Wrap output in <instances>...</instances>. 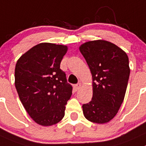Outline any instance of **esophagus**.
Wrapping results in <instances>:
<instances>
[{
    "label": "esophagus",
    "mask_w": 146,
    "mask_h": 146,
    "mask_svg": "<svg viewBox=\"0 0 146 146\" xmlns=\"http://www.w3.org/2000/svg\"><path fill=\"white\" fill-rule=\"evenodd\" d=\"M81 85H82L81 83H78V84H74V89L76 90V91H77V90H78L79 89H80V87H81Z\"/></svg>",
    "instance_id": "34e87169"
}]
</instances>
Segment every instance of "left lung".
<instances>
[{
	"instance_id": "left-lung-1",
	"label": "left lung",
	"mask_w": 146,
	"mask_h": 146,
	"mask_svg": "<svg viewBox=\"0 0 146 146\" xmlns=\"http://www.w3.org/2000/svg\"><path fill=\"white\" fill-rule=\"evenodd\" d=\"M80 51L92 75V100L82 105L86 118L92 123L112 120L123 103L130 76L128 56L115 44L104 40L88 41Z\"/></svg>"
}]
</instances>
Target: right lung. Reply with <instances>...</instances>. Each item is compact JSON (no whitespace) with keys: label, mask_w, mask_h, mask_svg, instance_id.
Masks as SVG:
<instances>
[{"label":"right lung","mask_w":146,"mask_h":146,"mask_svg":"<svg viewBox=\"0 0 146 146\" xmlns=\"http://www.w3.org/2000/svg\"><path fill=\"white\" fill-rule=\"evenodd\" d=\"M67 46L41 43L18 60L15 86L21 102L36 123L49 126L64 116L65 105L72 94L60 64Z\"/></svg>","instance_id":"obj_1"}]
</instances>
